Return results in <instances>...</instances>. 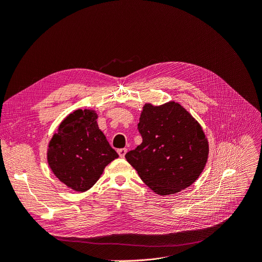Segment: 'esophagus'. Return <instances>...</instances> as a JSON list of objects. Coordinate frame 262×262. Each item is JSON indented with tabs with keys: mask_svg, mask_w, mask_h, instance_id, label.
Here are the masks:
<instances>
[{
	"mask_svg": "<svg viewBox=\"0 0 262 262\" xmlns=\"http://www.w3.org/2000/svg\"><path fill=\"white\" fill-rule=\"evenodd\" d=\"M126 152H127V149H125V148H123V149H119V150H118V153H119V156H120L121 158H124V157H125Z\"/></svg>",
	"mask_w": 262,
	"mask_h": 262,
	"instance_id": "1",
	"label": "esophagus"
}]
</instances>
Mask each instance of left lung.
Segmentation results:
<instances>
[{
	"label": "left lung",
	"instance_id": "obj_1",
	"mask_svg": "<svg viewBox=\"0 0 262 262\" xmlns=\"http://www.w3.org/2000/svg\"><path fill=\"white\" fill-rule=\"evenodd\" d=\"M138 130L142 142L126 160L146 185L160 195L190 187L204 169L208 141L195 119L175 101L146 103Z\"/></svg>",
	"mask_w": 262,
	"mask_h": 262
}]
</instances>
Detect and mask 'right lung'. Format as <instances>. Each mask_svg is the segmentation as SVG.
<instances>
[{
    "label": "right lung",
    "instance_id": "obj_1",
    "mask_svg": "<svg viewBox=\"0 0 262 262\" xmlns=\"http://www.w3.org/2000/svg\"><path fill=\"white\" fill-rule=\"evenodd\" d=\"M93 110H75L61 122L48 144L47 162L55 176L74 191L91 189L119 154L97 124Z\"/></svg>",
    "mask_w": 262,
    "mask_h": 262
}]
</instances>
